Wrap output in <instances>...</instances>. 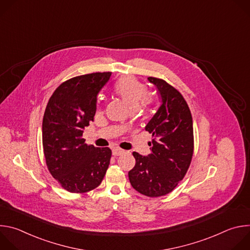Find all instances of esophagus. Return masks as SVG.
<instances>
[{
  "label": "esophagus",
  "instance_id": "esophagus-1",
  "mask_svg": "<svg viewBox=\"0 0 250 250\" xmlns=\"http://www.w3.org/2000/svg\"><path fill=\"white\" fill-rule=\"evenodd\" d=\"M124 153H125V150H123L121 148H114L113 149V155H115V156H120Z\"/></svg>",
  "mask_w": 250,
  "mask_h": 250
}]
</instances>
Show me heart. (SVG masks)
<instances>
[{"instance_id":"obj_1","label":"heart","mask_w":250,"mask_h":250,"mask_svg":"<svg viewBox=\"0 0 250 250\" xmlns=\"http://www.w3.org/2000/svg\"><path fill=\"white\" fill-rule=\"evenodd\" d=\"M115 91L131 110L137 109L141 103L146 104L148 102L146 86L130 76L120 79L115 86Z\"/></svg>"}]
</instances>
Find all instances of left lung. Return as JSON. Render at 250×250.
Returning a JSON list of instances; mask_svg holds the SVG:
<instances>
[{"label":"left lung","instance_id":"left-lung-1","mask_svg":"<svg viewBox=\"0 0 250 250\" xmlns=\"http://www.w3.org/2000/svg\"><path fill=\"white\" fill-rule=\"evenodd\" d=\"M156 89L160 106L146 126L152 133L151 153L133 152L134 167L128 172L133 189L147 197L172 192L186 174L194 151L193 120L183 96L162 79L147 78Z\"/></svg>","mask_w":250,"mask_h":250}]
</instances>
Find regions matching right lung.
<instances>
[{
	"label": "right lung",
	"mask_w": 250,
	"mask_h": 250,
	"mask_svg": "<svg viewBox=\"0 0 250 250\" xmlns=\"http://www.w3.org/2000/svg\"><path fill=\"white\" fill-rule=\"evenodd\" d=\"M112 73H92L69 79L50 97L42 122V146L49 172L68 192L97 188L109 167V147L87 146L82 138L94 121L100 91Z\"/></svg>",
	"instance_id": "obj_1"
}]
</instances>
